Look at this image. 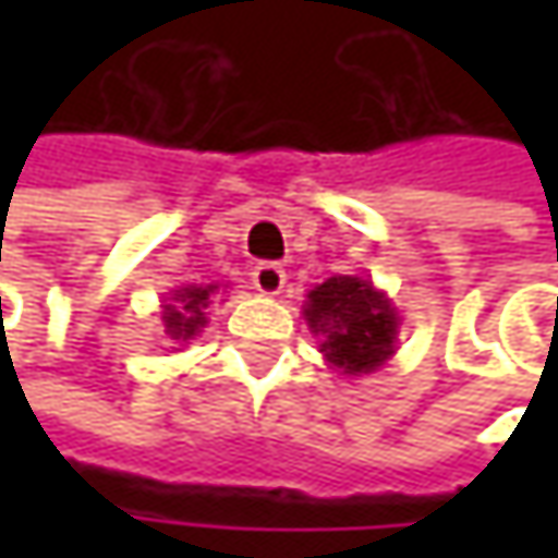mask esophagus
<instances>
[{
	"instance_id": "34e87169",
	"label": "esophagus",
	"mask_w": 558,
	"mask_h": 558,
	"mask_svg": "<svg viewBox=\"0 0 558 558\" xmlns=\"http://www.w3.org/2000/svg\"><path fill=\"white\" fill-rule=\"evenodd\" d=\"M252 283H255V290L258 293H265V296H275L283 290V283H287V271L275 265V262H262L255 271H252Z\"/></svg>"
}]
</instances>
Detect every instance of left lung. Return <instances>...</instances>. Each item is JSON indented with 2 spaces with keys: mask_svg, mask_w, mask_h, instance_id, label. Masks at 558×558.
<instances>
[{
  "mask_svg": "<svg viewBox=\"0 0 558 558\" xmlns=\"http://www.w3.org/2000/svg\"><path fill=\"white\" fill-rule=\"evenodd\" d=\"M303 316L323 336L319 352L342 375H372L393 355L400 316L372 280L352 275L323 280L306 293Z\"/></svg>",
  "mask_w": 558,
  "mask_h": 558,
  "instance_id": "left-lung-1",
  "label": "left lung"
}]
</instances>
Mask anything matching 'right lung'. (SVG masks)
Instances as JSON below:
<instances>
[{"label": "right lung", "mask_w": 558, "mask_h": 558, "mask_svg": "<svg viewBox=\"0 0 558 558\" xmlns=\"http://www.w3.org/2000/svg\"><path fill=\"white\" fill-rule=\"evenodd\" d=\"M213 293H216V283H206V287L203 283H186V287L170 293V303H165V310H161V323H165L168 339L186 342V339L203 332Z\"/></svg>", "instance_id": "add662e5"}]
</instances>
